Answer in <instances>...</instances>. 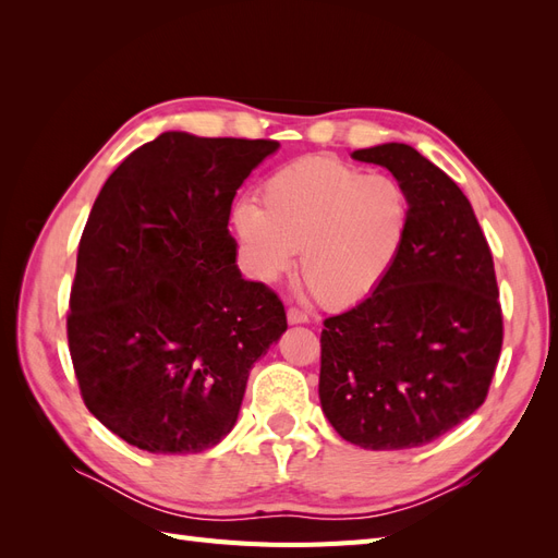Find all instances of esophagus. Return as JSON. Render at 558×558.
Listing matches in <instances>:
<instances>
[{
	"instance_id": "34e87169",
	"label": "esophagus",
	"mask_w": 558,
	"mask_h": 558,
	"mask_svg": "<svg viewBox=\"0 0 558 558\" xmlns=\"http://www.w3.org/2000/svg\"><path fill=\"white\" fill-rule=\"evenodd\" d=\"M286 316H289V324H307V320H310L307 312H302L300 307H289Z\"/></svg>"
}]
</instances>
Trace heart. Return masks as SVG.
<instances>
[{
	"instance_id": "obj_1",
	"label": "heart",
	"mask_w": 558,
	"mask_h": 558,
	"mask_svg": "<svg viewBox=\"0 0 558 558\" xmlns=\"http://www.w3.org/2000/svg\"><path fill=\"white\" fill-rule=\"evenodd\" d=\"M258 202L234 209L253 275L277 281L300 251V277L328 307L373 295L393 272L412 223V199L396 177L328 156L279 167L260 183Z\"/></svg>"
}]
</instances>
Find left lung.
<instances>
[{
	"label": "left lung",
	"instance_id": "left-lung-1",
	"mask_svg": "<svg viewBox=\"0 0 558 558\" xmlns=\"http://www.w3.org/2000/svg\"><path fill=\"white\" fill-rule=\"evenodd\" d=\"M386 167L412 199L393 272L320 330L318 398L363 449L428 445L486 400L502 347L494 256L468 197L408 144L353 150Z\"/></svg>",
	"mask_w": 558,
	"mask_h": 558
}]
</instances>
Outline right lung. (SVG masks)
<instances>
[{
	"mask_svg": "<svg viewBox=\"0 0 558 558\" xmlns=\"http://www.w3.org/2000/svg\"><path fill=\"white\" fill-rule=\"evenodd\" d=\"M275 140L162 132L116 167L83 228L66 342L86 408L154 453L232 430L248 369L289 328L279 295L242 279L230 207Z\"/></svg>",
	"mask_w": 558,
	"mask_h": 558,
	"instance_id": "right-lung-1",
	"label": "right lung"
}]
</instances>
